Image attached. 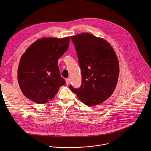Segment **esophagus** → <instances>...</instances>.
I'll list each match as a JSON object with an SVG mask.
<instances>
[{"instance_id": "1", "label": "esophagus", "mask_w": 151, "mask_h": 151, "mask_svg": "<svg viewBox=\"0 0 151 151\" xmlns=\"http://www.w3.org/2000/svg\"><path fill=\"white\" fill-rule=\"evenodd\" d=\"M65 81H66V84H67V85H68L69 84H70V79L69 78H65Z\"/></svg>"}]
</instances>
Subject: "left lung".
Instances as JSON below:
<instances>
[{
	"label": "left lung",
	"mask_w": 151,
	"mask_h": 151,
	"mask_svg": "<svg viewBox=\"0 0 151 151\" xmlns=\"http://www.w3.org/2000/svg\"><path fill=\"white\" fill-rule=\"evenodd\" d=\"M81 70L79 88L70 86L79 99L89 106L97 105L113 93L118 80L119 64L110 44L91 34L71 37Z\"/></svg>",
	"instance_id": "8db88e82"
}]
</instances>
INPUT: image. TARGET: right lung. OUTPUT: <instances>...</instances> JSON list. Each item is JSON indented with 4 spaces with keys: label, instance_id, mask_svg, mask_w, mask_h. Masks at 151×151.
<instances>
[{
    "label": "right lung",
    "instance_id": "1",
    "mask_svg": "<svg viewBox=\"0 0 151 151\" xmlns=\"http://www.w3.org/2000/svg\"><path fill=\"white\" fill-rule=\"evenodd\" d=\"M70 39L69 37L45 38L35 41L26 50L19 65L18 81L27 98L37 104H45L65 84L58 61L67 51Z\"/></svg>",
    "mask_w": 151,
    "mask_h": 151
}]
</instances>
